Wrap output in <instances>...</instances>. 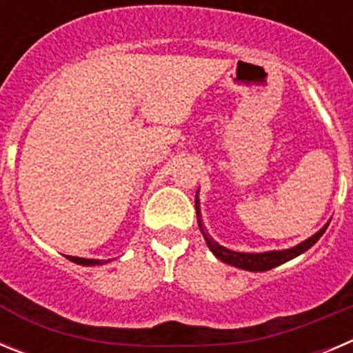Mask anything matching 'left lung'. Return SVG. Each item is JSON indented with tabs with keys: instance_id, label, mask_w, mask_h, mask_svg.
<instances>
[{
	"instance_id": "obj_1",
	"label": "left lung",
	"mask_w": 353,
	"mask_h": 353,
	"mask_svg": "<svg viewBox=\"0 0 353 353\" xmlns=\"http://www.w3.org/2000/svg\"><path fill=\"white\" fill-rule=\"evenodd\" d=\"M196 213H198V224L199 229H201V234L205 238L206 245H208L210 250L213 252L219 261L225 264H231L234 268H240V270H247V271H268V270H273V268L280 266V264L287 263L290 259L297 257V255H301L303 252H306L308 248H312L316 241L320 240V236L324 234L325 229H327L329 224H325L324 228L320 229L319 232L305 240L303 243L296 245L292 248H287V250H271V252H261V254H247V252H234V250H229V248L222 247V245L216 243L213 240L210 232L206 231L205 224L201 221V210H199V199L196 196Z\"/></svg>"
}]
</instances>
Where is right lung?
Here are the masks:
<instances>
[{
  "mask_svg": "<svg viewBox=\"0 0 353 353\" xmlns=\"http://www.w3.org/2000/svg\"><path fill=\"white\" fill-rule=\"evenodd\" d=\"M66 259H70L71 263L80 264V266H101V264L108 263V261H99V259H83V257H73V255H66Z\"/></svg>",
  "mask_w": 353,
  "mask_h": 353,
  "instance_id": "obj_1",
  "label": "right lung"
}]
</instances>
